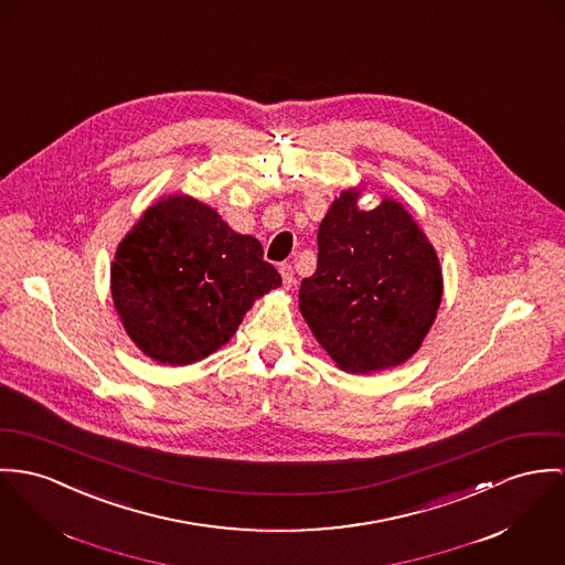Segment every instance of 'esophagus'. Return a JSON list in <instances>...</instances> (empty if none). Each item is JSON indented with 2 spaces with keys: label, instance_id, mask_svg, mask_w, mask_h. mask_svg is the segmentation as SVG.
Wrapping results in <instances>:
<instances>
[{
  "label": "esophagus",
  "instance_id": "34e87169",
  "mask_svg": "<svg viewBox=\"0 0 565 565\" xmlns=\"http://www.w3.org/2000/svg\"><path fill=\"white\" fill-rule=\"evenodd\" d=\"M279 273H281V279H284V286L290 288L297 279H295V270H292V264H279Z\"/></svg>",
  "mask_w": 565,
  "mask_h": 565
}]
</instances>
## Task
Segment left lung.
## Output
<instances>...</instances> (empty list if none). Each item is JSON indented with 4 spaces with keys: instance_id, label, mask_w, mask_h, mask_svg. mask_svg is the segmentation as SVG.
Returning <instances> with one entry per match:
<instances>
[{
    "instance_id": "obj_1",
    "label": "left lung",
    "mask_w": 565,
    "mask_h": 565,
    "mask_svg": "<svg viewBox=\"0 0 565 565\" xmlns=\"http://www.w3.org/2000/svg\"><path fill=\"white\" fill-rule=\"evenodd\" d=\"M344 191L318 230V266L301 281L299 307L316 340L347 372L399 365L436 318L443 277L433 245L393 200L356 209Z\"/></svg>"
}]
</instances>
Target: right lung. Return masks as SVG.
<instances>
[{"mask_svg": "<svg viewBox=\"0 0 565 565\" xmlns=\"http://www.w3.org/2000/svg\"><path fill=\"white\" fill-rule=\"evenodd\" d=\"M254 236L174 195L150 206L120 243L111 297L130 340L159 363H195L223 347L254 299L281 286Z\"/></svg>", "mask_w": 565, "mask_h": 565, "instance_id": "add662e5", "label": "right lung"}]
</instances>
